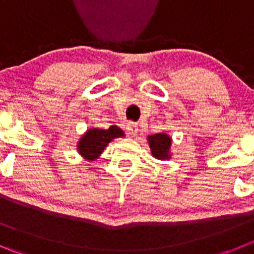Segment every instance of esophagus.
<instances>
[{
    "instance_id": "obj_1",
    "label": "esophagus",
    "mask_w": 254,
    "mask_h": 254,
    "mask_svg": "<svg viewBox=\"0 0 254 254\" xmlns=\"http://www.w3.org/2000/svg\"><path fill=\"white\" fill-rule=\"evenodd\" d=\"M127 132H129L131 136H135L136 132H138V124H136V123L129 122L127 125Z\"/></svg>"
}]
</instances>
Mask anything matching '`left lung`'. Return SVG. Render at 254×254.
I'll return each instance as SVG.
<instances>
[{
    "instance_id": "left-lung-1",
    "label": "left lung",
    "mask_w": 254,
    "mask_h": 254,
    "mask_svg": "<svg viewBox=\"0 0 254 254\" xmlns=\"http://www.w3.org/2000/svg\"><path fill=\"white\" fill-rule=\"evenodd\" d=\"M149 146L151 149V154L158 159H167L169 158V149L172 145V140L167 134H154L148 138Z\"/></svg>"
}]
</instances>
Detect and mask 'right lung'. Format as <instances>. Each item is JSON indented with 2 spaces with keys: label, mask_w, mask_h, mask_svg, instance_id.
<instances>
[{
  "label": "right lung",
  "mask_w": 254,
  "mask_h": 254,
  "mask_svg": "<svg viewBox=\"0 0 254 254\" xmlns=\"http://www.w3.org/2000/svg\"><path fill=\"white\" fill-rule=\"evenodd\" d=\"M124 132L122 129L113 125L109 129H90L86 134L80 139L79 148L80 154L85 156L86 159L92 160L98 158L105 146L110 143L113 139L123 136Z\"/></svg>",
  "instance_id": "1"
}]
</instances>
